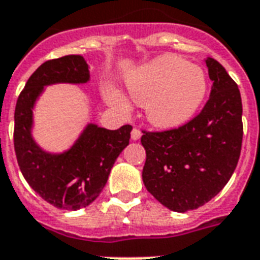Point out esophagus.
Segmentation results:
<instances>
[{
	"mask_svg": "<svg viewBox=\"0 0 260 260\" xmlns=\"http://www.w3.org/2000/svg\"><path fill=\"white\" fill-rule=\"evenodd\" d=\"M140 136H142V132H140V129H139V128H134V129H132V132H131V138L134 139V140H139V139H140Z\"/></svg>",
	"mask_w": 260,
	"mask_h": 260,
	"instance_id": "esophagus-1",
	"label": "esophagus"
}]
</instances>
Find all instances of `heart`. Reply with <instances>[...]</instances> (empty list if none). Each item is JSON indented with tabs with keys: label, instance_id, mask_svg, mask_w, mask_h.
Masks as SVG:
<instances>
[{
	"label": "heart",
	"instance_id": "obj_1",
	"mask_svg": "<svg viewBox=\"0 0 260 260\" xmlns=\"http://www.w3.org/2000/svg\"><path fill=\"white\" fill-rule=\"evenodd\" d=\"M128 90L138 104L146 105L147 118L154 125L172 128L188 121L201 108L207 76L198 65L176 55H162L131 77ZM106 96L121 110L129 108L118 91L109 88Z\"/></svg>",
	"mask_w": 260,
	"mask_h": 260
}]
</instances>
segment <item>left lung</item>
Masks as SVG:
<instances>
[{"label": "left lung", "instance_id": "obj_1", "mask_svg": "<svg viewBox=\"0 0 260 260\" xmlns=\"http://www.w3.org/2000/svg\"><path fill=\"white\" fill-rule=\"evenodd\" d=\"M211 94L199 114L172 129L142 131L143 183L168 209L185 213L210 202L235 172L243 143L240 90L222 65L206 59Z\"/></svg>", "mask_w": 260, "mask_h": 260}]
</instances>
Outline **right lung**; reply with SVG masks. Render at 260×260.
<instances>
[{"label": "right lung", "mask_w": 260, "mask_h": 260, "mask_svg": "<svg viewBox=\"0 0 260 260\" xmlns=\"http://www.w3.org/2000/svg\"><path fill=\"white\" fill-rule=\"evenodd\" d=\"M88 65L82 55H64L43 62L29 76L15 109L13 144L20 170L34 191L57 209L79 210L96 199L117 156L129 144L131 125L116 131L90 124L64 154H47L31 138L32 108L43 86L86 83Z\"/></svg>", "instance_id": "add662e5"}]
</instances>
